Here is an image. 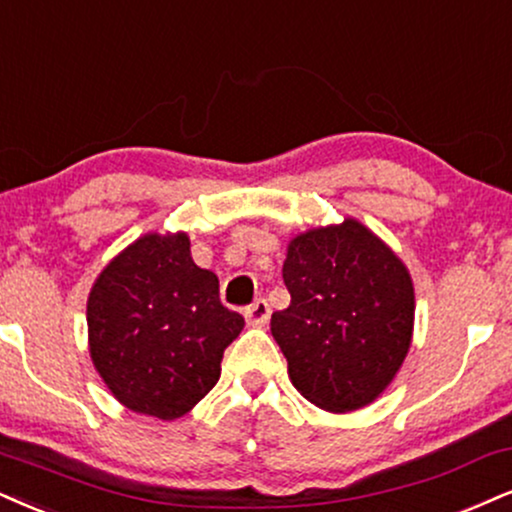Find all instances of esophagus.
<instances>
[{
	"instance_id": "obj_1",
	"label": "esophagus",
	"mask_w": 512,
	"mask_h": 512,
	"mask_svg": "<svg viewBox=\"0 0 512 512\" xmlns=\"http://www.w3.org/2000/svg\"><path fill=\"white\" fill-rule=\"evenodd\" d=\"M244 318L246 323L254 325V327H263L270 320V306L266 299H256L254 304L244 308Z\"/></svg>"
}]
</instances>
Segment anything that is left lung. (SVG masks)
I'll return each instance as SVG.
<instances>
[{
  "instance_id": "obj_1",
  "label": "left lung",
  "mask_w": 512,
  "mask_h": 512,
  "mask_svg": "<svg viewBox=\"0 0 512 512\" xmlns=\"http://www.w3.org/2000/svg\"><path fill=\"white\" fill-rule=\"evenodd\" d=\"M285 311L270 332L292 384L315 406H368L394 380L410 337L415 296L403 263L358 220L318 227L289 242Z\"/></svg>"
}]
</instances>
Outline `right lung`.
I'll use <instances>...</instances> for the list:
<instances>
[{
  "label": "right lung",
  "mask_w": 512,
  "mask_h": 512,
  "mask_svg": "<svg viewBox=\"0 0 512 512\" xmlns=\"http://www.w3.org/2000/svg\"><path fill=\"white\" fill-rule=\"evenodd\" d=\"M90 356L135 413L175 420L220 377L244 318L220 304L218 277L199 268L187 235H144L118 254L87 301Z\"/></svg>",
  "instance_id": "obj_1"
}]
</instances>
